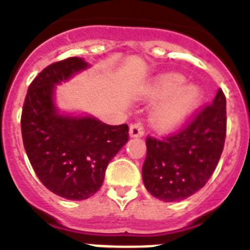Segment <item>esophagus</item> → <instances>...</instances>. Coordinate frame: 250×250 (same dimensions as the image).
<instances>
[{"instance_id": "34e87169", "label": "esophagus", "mask_w": 250, "mask_h": 250, "mask_svg": "<svg viewBox=\"0 0 250 250\" xmlns=\"http://www.w3.org/2000/svg\"><path fill=\"white\" fill-rule=\"evenodd\" d=\"M143 134H145V129H143L142 124H133L129 129V135L131 138H141V137H143Z\"/></svg>"}]
</instances>
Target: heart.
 Instances as JSON below:
<instances>
[{
	"instance_id": "obj_1",
	"label": "heart",
	"mask_w": 250,
	"mask_h": 250,
	"mask_svg": "<svg viewBox=\"0 0 250 250\" xmlns=\"http://www.w3.org/2000/svg\"><path fill=\"white\" fill-rule=\"evenodd\" d=\"M145 98L156 103L150 113L152 126L159 131H172L190 119L202 102V91L194 83H185L184 75L167 73L147 84Z\"/></svg>"
}]
</instances>
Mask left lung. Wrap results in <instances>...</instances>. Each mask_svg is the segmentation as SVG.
<instances>
[{
    "mask_svg": "<svg viewBox=\"0 0 250 250\" xmlns=\"http://www.w3.org/2000/svg\"><path fill=\"white\" fill-rule=\"evenodd\" d=\"M226 98L218 90L211 105L175 135L146 139L142 179L148 193L164 202L190 197L215 171L226 139Z\"/></svg>",
    "mask_w": 250,
    "mask_h": 250,
    "instance_id": "obj_1",
    "label": "left lung"
}]
</instances>
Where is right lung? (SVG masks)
<instances>
[{
    "instance_id": "right-lung-1",
    "label": "right lung",
    "mask_w": 250,
    "mask_h": 250,
    "mask_svg": "<svg viewBox=\"0 0 250 250\" xmlns=\"http://www.w3.org/2000/svg\"><path fill=\"white\" fill-rule=\"evenodd\" d=\"M87 69L81 57L45 67L28 87L21 120L35 173L46 189L70 201L90 198L100 189L107 166L129 139L126 124L108 125L88 113L57 107L56 86Z\"/></svg>"
}]
</instances>
